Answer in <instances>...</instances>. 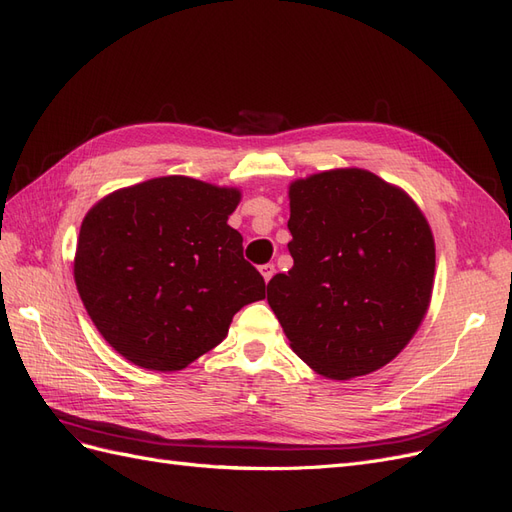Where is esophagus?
Segmentation results:
<instances>
[{"label":"esophagus","mask_w":512,"mask_h":512,"mask_svg":"<svg viewBox=\"0 0 512 512\" xmlns=\"http://www.w3.org/2000/svg\"><path fill=\"white\" fill-rule=\"evenodd\" d=\"M260 273H262V277H265V282H269L271 277H273V273H275V267L273 265H262Z\"/></svg>","instance_id":"esophagus-1"}]
</instances>
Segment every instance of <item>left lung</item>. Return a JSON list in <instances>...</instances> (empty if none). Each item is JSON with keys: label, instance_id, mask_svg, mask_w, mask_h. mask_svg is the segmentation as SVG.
Returning a JSON list of instances; mask_svg holds the SVG:
<instances>
[{"label": "left lung", "instance_id": "1", "mask_svg": "<svg viewBox=\"0 0 512 512\" xmlns=\"http://www.w3.org/2000/svg\"><path fill=\"white\" fill-rule=\"evenodd\" d=\"M294 265L267 286L290 348L331 380L391 363L431 303L436 243L397 185L363 168H333L288 188Z\"/></svg>", "mask_w": 512, "mask_h": 512}]
</instances>
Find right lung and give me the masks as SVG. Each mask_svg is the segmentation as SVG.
<instances>
[{"label": "right lung", "instance_id": "add662e5", "mask_svg": "<svg viewBox=\"0 0 512 512\" xmlns=\"http://www.w3.org/2000/svg\"><path fill=\"white\" fill-rule=\"evenodd\" d=\"M241 190L183 175L115 190L91 207L74 254L89 318L123 359L179 371L228 335L265 280L228 226Z\"/></svg>", "mask_w": 512, "mask_h": 512}]
</instances>
